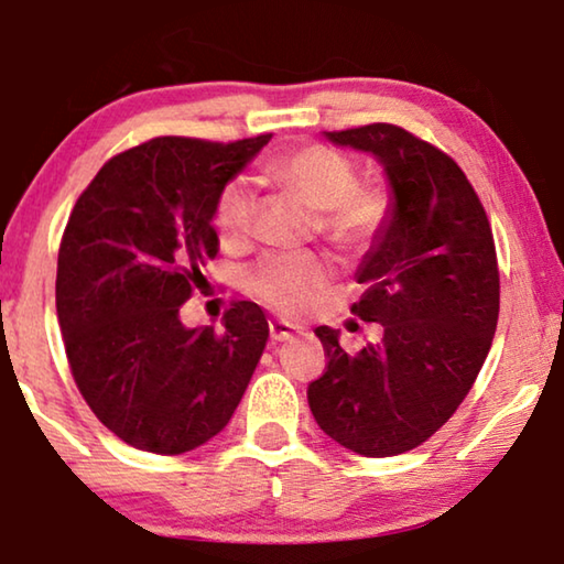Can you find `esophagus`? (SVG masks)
<instances>
[{
	"mask_svg": "<svg viewBox=\"0 0 564 564\" xmlns=\"http://www.w3.org/2000/svg\"><path fill=\"white\" fill-rule=\"evenodd\" d=\"M299 333H302V327L299 325H291V323H286V319H270V340H273V344L291 340Z\"/></svg>",
	"mask_w": 564,
	"mask_h": 564,
	"instance_id": "34e87169",
	"label": "esophagus"
}]
</instances>
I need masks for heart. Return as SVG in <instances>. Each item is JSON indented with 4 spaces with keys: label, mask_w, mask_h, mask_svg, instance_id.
<instances>
[{
    "label": "heart",
    "mask_w": 564,
    "mask_h": 564,
    "mask_svg": "<svg viewBox=\"0 0 564 564\" xmlns=\"http://www.w3.org/2000/svg\"><path fill=\"white\" fill-rule=\"evenodd\" d=\"M278 187L294 192L319 210V231L344 249L372 247L390 224V195L380 184H359L356 163L330 145L306 142L268 163ZM254 195L247 180H231L218 192L213 224L224 245L247 239ZM330 262L317 254H268L245 273V286L262 304L296 315L315 304L330 281Z\"/></svg>",
    "instance_id": "heart-1"
}]
</instances>
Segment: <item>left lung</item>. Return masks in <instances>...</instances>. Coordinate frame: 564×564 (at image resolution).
Wrapping results in <instances>:
<instances>
[{"label": "left lung", "instance_id": "left-lung-1", "mask_svg": "<svg viewBox=\"0 0 564 564\" xmlns=\"http://www.w3.org/2000/svg\"><path fill=\"white\" fill-rule=\"evenodd\" d=\"M382 163L390 224L356 270L351 306L382 338L359 354L319 325L327 367L306 390L327 437L367 458L413 451L468 395L500 315V270L489 218L451 155L395 124L325 132Z\"/></svg>", "mask_w": 564, "mask_h": 564}]
</instances>
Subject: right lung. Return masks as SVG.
<instances>
[{
  "mask_svg": "<svg viewBox=\"0 0 564 564\" xmlns=\"http://www.w3.org/2000/svg\"><path fill=\"white\" fill-rule=\"evenodd\" d=\"M273 134L155 138L113 155L77 197L56 262L69 369L98 422L127 445L182 455L229 424L268 344L254 302L224 333L184 327L182 304L218 254V192Z\"/></svg>",
  "mask_w": 564,
  "mask_h": 564,
  "instance_id": "1",
  "label": "right lung"
}]
</instances>
